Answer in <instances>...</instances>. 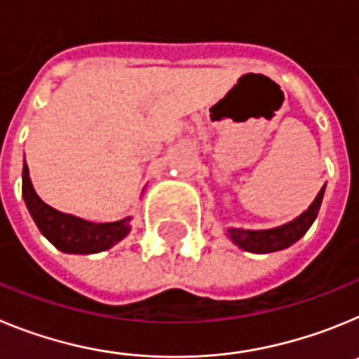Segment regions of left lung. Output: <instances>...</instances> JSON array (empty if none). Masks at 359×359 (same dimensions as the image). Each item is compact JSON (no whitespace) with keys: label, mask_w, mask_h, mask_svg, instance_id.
I'll list each match as a JSON object with an SVG mask.
<instances>
[{"label":"left lung","mask_w":359,"mask_h":359,"mask_svg":"<svg viewBox=\"0 0 359 359\" xmlns=\"http://www.w3.org/2000/svg\"><path fill=\"white\" fill-rule=\"evenodd\" d=\"M323 192L325 185L318 192L315 201L311 203L304 214L293 219L291 223L282 224L277 228H269V230H243V228H228V237L231 243H236L239 248L246 250L252 253H271L278 250L290 248L291 244L297 243L300 237L315 223L316 215H318L320 205H322Z\"/></svg>","instance_id":"obj_1"}]
</instances>
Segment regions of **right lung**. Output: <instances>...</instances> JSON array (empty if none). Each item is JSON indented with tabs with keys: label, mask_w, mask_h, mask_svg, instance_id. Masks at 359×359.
<instances>
[{
	"label": "right lung",
	"mask_w": 359,
	"mask_h": 359,
	"mask_svg": "<svg viewBox=\"0 0 359 359\" xmlns=\"http://www.w3.org/2000/svg\"><path fill=\"white\" fill-rule=\"evenodd\" d=\"M23 198L32 219L46 239L65 253H98L115 246L131 230V217L115 223H91L75 215L62 214L36 194L28 176V165H23Z\"/></svg>",
	"instance_id": "obj_1"
}]
</instances>
